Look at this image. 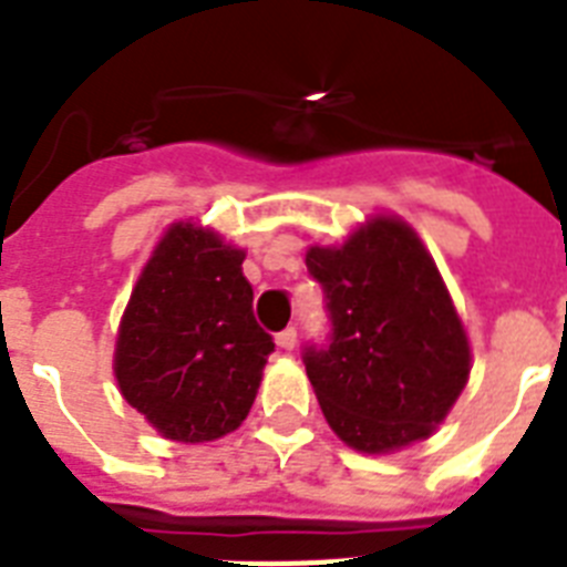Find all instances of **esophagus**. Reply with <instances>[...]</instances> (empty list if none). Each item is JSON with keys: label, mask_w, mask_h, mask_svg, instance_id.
Returning a JSON list of instances; mask_svg holds the SVG:
<instances>
[{"label": "esophagus", "mask_w": 567, "mask_h": 567, "mask_svg": "<svg viewBox=\"0 0 567 567\" xmlns=\"http://www.w3.org/2000/svg\"><path fill=\"white\" fill-rule=\"evenodd\" d=\"M276 347L285 349V352H291L293 347H297V329H285L276 334Z\"/></svg>", "instance_id": "esophagus-1"}]
</instances>
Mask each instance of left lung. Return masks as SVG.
<instances>
[{
    "instance_id": "8db88e82",
    "label": "left lung",
    "mask_w": 567,
    "mask_h": 567,
    "mask_svg": "<svg viewBox=\"0 0 567 567\" xmlns=\"http://www.w3.org/2000/svg\"><path fill=\"white\" fill-rule=\"evenodd\" d=\"M331 334L306 372L331 431L363 454L434 434L468 381V338L431 252L402 218L379 215L340 247H308Z\"/></svg>"
}]
</instances>
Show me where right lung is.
<instances>
[{
  "label": "right lung",
  "mask_w": 567,
  "mask_h": 567,
  "mask_svg": "<svg viewBox=\"0 0 567 567\" xmlns=\"http://www.w3.org/2000/svg\"><path fill=\"white\" fill-rule=\"evenodd\" d=\"M244 250L172 224L142 268L116 338L118 390L174 443H209L241 425L274 352L252 317Z\"/></svg>",
  "instance_id": "add662e5"
}]
</instances>
